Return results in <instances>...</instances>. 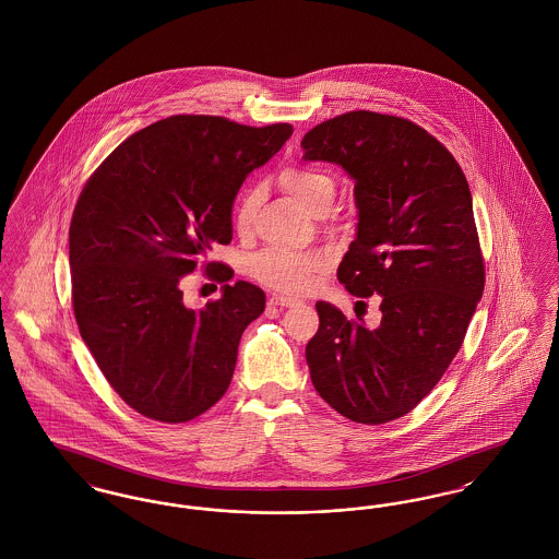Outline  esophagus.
<instances>
[{
  "label": "esophagus",
  "instance_id": "34e87169",
  "mask_svg": "<svg viewBox=\"0 0 559 559\" xmlns=\"http://www.w3.org/2000/svg\"><path fill=\"white\" fill-rule=\"evenodd\" d=\"M297 304V299H293V297H287V295H272L270 297V306H295Z\"/></svg>",
  "mask_w": 559,
  "mask_h": 559
}]
</instances>
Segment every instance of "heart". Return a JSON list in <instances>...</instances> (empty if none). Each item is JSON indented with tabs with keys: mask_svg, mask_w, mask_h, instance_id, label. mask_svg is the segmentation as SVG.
<instances>
[{
	"mask_svg": "<svg viewBox=\"0 0 559 559\" xmlns=\"http://www.w3.org/2000/svg\"><path fill=\"white\" fill-rule=\"evenodd\" d=\"M281 187L310 213L331 210L335 201V180L320 169L312 167H287L278 176ZM258 205V190H247L240 197L235 224L239 230H247ZM324 270V258L314 251H289L270 249L258 255L251 264L253 276L272 289L285 293L308 292L320 272Z\"/></svg>",
	"mask_w": 559,
	"mask_h": 559,
	"instance_id": "obj_1",
	"label": "heart"
}]
</instances>
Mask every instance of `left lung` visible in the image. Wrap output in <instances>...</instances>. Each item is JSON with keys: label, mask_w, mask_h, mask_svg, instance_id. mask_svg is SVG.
<instances>
[{"label": "left lung", "mask_w": 559, "mask_h": 559, "mask_svg": "<svg viewBox=\"0 0 559 559\" xmlns=\"http://www.w3.org/2000/svg\"><path fill=\"white\" fill-rule=\"evenodd\" d=\"M301 148V159L335 163L354 180L358 224L337 278L356 297H381L374 329L317 304L310 377L347 419L388 424L433 390L481 299L472 192L433 135L392 115H340L306 133Z\"/></svg>", "instance_id": "8db88e82"}]
</instances>
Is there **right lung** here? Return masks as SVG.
I'll return each mask as SVG.
<instances>
[{"instance_id":"1","label":"right lung","mask_w":559,"mask_h":559,"mask_svg":"<svg viewBox=\"0 0 559 559\" xmlns=\"http://www.w3.org/2000/svg\"><path fill=\"white\" fill-rule=\"evenodd\" d=\"M289 123L249 128L174 115L132 133L83 188L69 230L81 337L112 390L140 415L185 424L230 385L240 335L266 295L233 278L219 299L187 308L182 278L233 240L245 178L289 140ZM215 266L207 264V270Z\"/></svg>"}]
</instances>
